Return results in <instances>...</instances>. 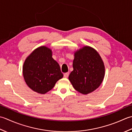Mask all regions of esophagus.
Wrapping results in <instances>:
<instances>
[{"label": "esophagus", "mask_w": 132, "mask_h": 132, "mask_svg": "<svg viewBox=\"0 0 132 132\" xmlns=\"http://www.w3.org/2000/svg\"><path fill=\"white\" fill-rule=\"evenodd\" d=\"M69 72H67V73H65L64 74V77H65V78H67L68 77V76H69Z\"/></svg>", "instance_id": "1"}]
</instances>
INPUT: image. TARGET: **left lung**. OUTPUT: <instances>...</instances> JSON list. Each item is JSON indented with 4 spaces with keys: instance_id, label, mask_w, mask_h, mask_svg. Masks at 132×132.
I'll return each instance as SVG.
<instances>
[{
    "instance_id": "left-lung-1",
    "label": "left lung",
    "mask_w": 132,
    "mask_h": 132,
    "mask_svg": "<svg viewBox=\"0 0 132 132\" xmlns=\"http://www.w3.org/2000/svg\"><path fill=\"white\" fill-rule=\"evenodd\" d=\"M73 70L69 80L73 88L83 95L92 92L103 82L105 66L101 56L93 48L85 46L75 53Z\"/></svg>"
}]
</instances>
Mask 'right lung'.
<instances>
[{"instance_id":"1","label":"right lung","mask_w":132,"mask_h":132,"mask_svg":"<svg viewBox=\"0 0 132 132\" xmlns=\"http://www.w3.org/2000/svg\"><path fill=\"white\" fill-rule=\"evenodd\" d=\"M52 55L51 49L42 46L35 50L24 63V79L27 85L37 93H46L63 77L60 66Z\"/></svg>"}]
</instances>
